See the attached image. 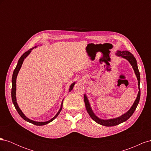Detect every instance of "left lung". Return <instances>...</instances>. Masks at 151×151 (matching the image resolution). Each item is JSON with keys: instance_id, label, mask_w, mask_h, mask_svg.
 Listing matches in <instances>:
<instances>
[{"instance_id": "obj_1", "label": "left lung", "mask_w": 151, "mask_h": 151, "mask_svg": "<svg viewBox=\"0 0 151 151\" xmlns=\"http://www.w3.org/2000/svg\"><path fill=\"white\" fill-rule=\"evenodd\" d=\"M116 55L117 56L121 57L123 58H125L126 60L129 62V63L132 66V68L135 72V74L136 75L137 79L138 81V86H139V93L137 94V96L136 99L135 100V101L132 105L129 111H127L125 113L123 114V115H121L119 117L115 118H111V119H108V120H103L101 119L99 117H98L94 113L93 111L92 110V108H91L90 104L89 102V100L88 99V97L86 94H84V101L86 105V110L89 113V116L92 119L95 121L96 123H98V124H100L103 126H106V127H112V126H115L117 125H119L120 123L124 122L127 121L129 118L133 115V113H134L135 109L137 106V105L139 103V100H140V73L139 71V68L137 67V60L134 56L132 55L130 52L127 51V50H125V51H119L118 50Z\"/></svg>"}]
</instances>
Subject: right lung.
<instances>
[{
  "label": "right lung",
  "mask_w": 151,
  "mask_h": 151,
  "mask_svg": "<svg viewBox=\"0 0 151 151\" xmlns=\"http://www.w3.org/2000/svg\"><path fill=\"white\" fill-rule=\"evenodd\" d=\"M35 48H36V46L34 47L33 48H32L31 49H29L28 51L22 54V55L20 57V58L19 59V60H18V62H17V64L16 65V67L14 69V70L13 72V74H12V90H11V97H12V103L14 104V105L15 106V108L16 109L17 111L18 112V113H19V115L21 116V117H22L23 119L27 122H28L31 123H33V124L34 125H45L46 124H48V123L52 122L55 118H56L57 117V116L59 115V113H60V112L61 111L62 109V104H63V99L62 100V104H61V106H60V108L59 109V111H58V113L56 114V115L53 118H52L51 120H50L48 121H47V122H35V121H33L32 120H30L28 118H27L25 115L22 112V111L21 110V109L19 108V106H18V104L17 103V101H16V78H17V74H18V72H19L20 68L22 66V63H23V61L24 60V58H26L27 57H28V55L31 53V50L34 49ZM76 83H73L70 86V88H69V90H68V91L69 92H70V91L72 90L73 88H74V86L75 85Z\"/></svg>",
  "instance_id": "obj_1"
}]
</instances>
